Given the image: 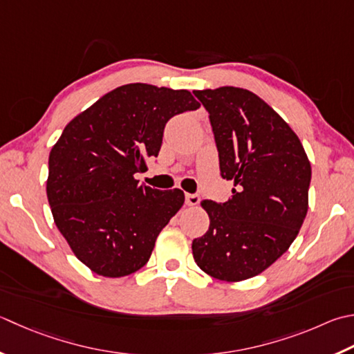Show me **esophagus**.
Listing matches in <instances>:
<instances>
[{
  "label": "esophagus",
  "mask_w": 354,
  "mask_h": 354,
  "mask_svg": "<svg viewBox=\"0 0 354 354\" xmlns=\"http://www.w3.org/2000/svg\"><path fill=\"white\" fill-rule=\"evenodd\" d=\"M199 201H201V196L198 195V193H185V204L187 205H190V207L198 205Z\"/></svg>",
  "instance_id": "34e87169"
}]
</instances>
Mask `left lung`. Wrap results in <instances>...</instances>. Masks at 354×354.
<instances>
[{"instance_id":"8db88e82","label":"left lung","mask_w":354,"mask_h":354,"mask_svg":"<svg viewBox=\"0 0 354 354\" xmlns=\"http://www.w3.org/2000/svg\"><path fill=\"white\" fill-rule=\"evenodd\" d=\"M209 112L221 176L234 183L227 203L203 201L210 227L193 239L198 267L238 282L288 250L308 210L311 167L299 138L250 90H195Z\"/></svg>"}]
</instances>
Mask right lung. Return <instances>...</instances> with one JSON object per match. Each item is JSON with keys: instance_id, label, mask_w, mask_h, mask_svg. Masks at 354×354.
<instances>
[{"instance_id": "1", "label": "right lung", "mask_w": 354, "mask_h": 354, "mask_svg": "<svg viewBox=\"0 0 354 354\" xmlns=\"http://www.w3.org/2000/svg\"><path fill=\"white\" fill-rule=\"evenodd\" d=\"M189 90L121 86L67 124L48 156L47 199L58 230L82 264L106 278L147 264L158 234L184 204L135 175L158 156L171 116L199 109Z\"/></svg>"}]
</instances>
